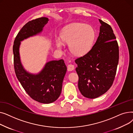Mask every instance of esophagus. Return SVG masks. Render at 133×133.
<instances>
[{"mask_svg":"<svg viewBox=\"0 0 133 133\" xmlns=\"http://www.w3.org/2000/svg\"><path fill=\"white\" fill-rule=\"evenodd\" d=\"M74 69V66L73 64H69L67 66V69L68 71H72Z\"/></svg>","mask_w":133,"mask_h":133,"instance_id":"1","label":"esophagus"}]
</instances>
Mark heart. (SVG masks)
I'll return each mask as SVG.
<instances>
[{
	"mask_svg": "<svg viewBox=\"0 0 133 133\" xmlns=\"http://www.w3.org/2000/svg\"><path fill=\"white\" fill-rule=\"evenodd\" d=\"M95 31L88 25L81 23H74L65 27L61 31L60 38L62 41L69 43V51L76 55L87 53L92 47L95 39ZM57 46L61 49L63 44L57 41Z\"/></svg>",
	"mask_w": 133,
	"mask_h": 133,
	"instance_id": "heart-1",
	"label": "heart"
}]
</instances>
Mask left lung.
Here are the masks:
<instances>
[{
  "instance_id": "1",
  "label": "left lung",
  "mask_w": 133,
  "mask_h": 133,
  "mask_svg": "<svg viewBox=\"0 0 133 133\" xmlns=\"http://www.w3.org/2000/svg\"><path fill=\"white\" fill-rule=\"evenodd\" d=\"M96 43L86 54L75 60L78 65V88L83 96L94 99L113 85L119 59V50L112 28L102 20Z\"/></svg>"
}]
</instances>
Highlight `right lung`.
<instances>
[{
    "instance_id": "right-lung-1",
    "label": "right lung",
    "mask_w": 133,
    "mask_h": 133,
    "mask_svg": "<svg viewBox=\"0 0 133 133\" xmlns=\"http://www.w3.org/2000/svg\"><path fill=\"white\" fill-rule=\"evenodd\" d=\"M48 22L46 17L30 21L19 32L13 46L14 68L17 79L32 99L43 103H52L59 97L67 71L64 60L51 61L40 73L31 74L25 71L21 64L19 48L21 41L40 32Z\"/></svg>"
}]
</instances>
